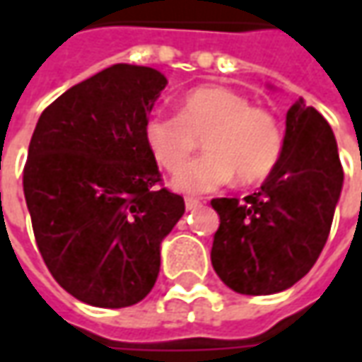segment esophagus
Instances as JSON below:
<instances>
[{"mask_svg":"<svg viewBox=\"0 0 362 362\" xmlns=\"http://www.w3.org/2000/svg\"><path fill=\"white\" fill-rule=\"evenodd\" d=\"M199 205H202V202L196 199V197H186V209H188V211H194Z\"/></svg>","mask_w":362,"mask_h":362,"instance_id":"esophagus-1","label":"esophagus"}]
</instances>
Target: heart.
I'll use <instances>...</instances> for the list:
<instances>
[{
	"instance_id": "b5f03b06",
	"label": "heart",
	"mask_w": 362,
	"mask_h": 362,
	"mask_svg": "<svg viewBox=\"0 0 362 362\" xmlns=\"http://www.w3.org/2000/svg\"><path fill=\"white\" fill-rule=\"evenodd\" d=\"M143 137L151 155L174 173L204 139L208 153L174 176V188L207 194L238 176L244 186L267 180L285 153V134L272 112L252 106L250 98L225 85H202L184 93L178 114L151 112Z\"/></svg>"
}]
</instances>
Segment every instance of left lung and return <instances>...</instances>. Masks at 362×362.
<instances>
[{
  "instance_id": "obj_1",
  "label": "left lung",
  "mask_w": 362,
  "mask_h": 362,
  "mask_svg": "<svg viewBox=\"0 0 362 362\" xmlns=\"http://www.w3.org/2000/svg\"><path fill=\"white\" fill-rule=\"evenodd\" d=\"M343 186L334 132L303 100L287 112L285 153L258 192L211 199L219 228L211 264L240 295H272L303 279L326 246Z\"/></svg>"
}]
</instances>
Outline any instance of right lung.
<instances>
[{"label": "right lung", "mask_w": 362, "mask_h": 362, "mask_svg": "<svg viewBox=\"0 0 362 362\" xmlns=\"http://www.w3.org/2000/svg\"><path fill=\"white\" fill-rule=\"evenodd\" d=\"M165 85L153 67L116 64L58 96L28 145L23 188L36 246L59 287L93 306L149 295L160 243L186 211L143 137Z\"/></svg>", "instance_id": "obj_1"}]
</instances>
